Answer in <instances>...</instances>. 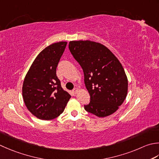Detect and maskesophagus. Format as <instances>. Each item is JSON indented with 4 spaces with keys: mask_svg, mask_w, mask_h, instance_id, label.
Returning a JSON list of instances; mask_svg holds the SVG:
<instances>
[{
    "mask_svg": "<svg viewBox=\"0 0 159 159\" xmlns=\"http://www.w3.org/2000/svg\"><path fill=\"white\" fill-rule=\"evenodd\" d=\"M78 91H79V89H78V88H74V89H73V92L74 93V94H76V93L78 92Z\"/></svg>",
    "mask_w": 159,
    "mask_h": 159,
    "instance_id": "obj_1",
    "label": "esophagus"
}]
</instances>
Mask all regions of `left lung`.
<instances>
[{
	"instance_id": "1",
	"label": "left lung",
	"mask_w": 159,
	"mask_h": 159,
	"mask_svg": "<svg viewBox=\"0 0 159 159\" xmlns=\"http://www.w3.org/2000/svg\"><path fill=\"white\" fill-rule=\"evenodd\" d=\"M69 49L82 67L90 95L85 110L98 117L114 113L125 101L128 88L119 61L105 45L91 40L70 41Z\"/></svg>"
}]
</instances>
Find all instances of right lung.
I'll list each match as a JSON object with an SVG mask.
<instances>
[{
    "mask_svg": "<svg viewBox=\"0 0 159 159\" xmlns=\"http://www.w3.org/2000/svg\"><path fill=\"white\" fill-rule=\"evenodd\" d=\"M67 42L55 43L37 56L24 79L23 97L27 108L41 120H51L63 113L71 96L62 88L57 67Z\"/></svg>",
    "mask_w": 159,
    "mask_h": 159,
    "instance_id": "right-lung-1",
    "label": "right lung"
}]
</instances>
